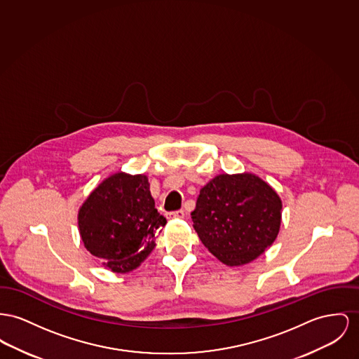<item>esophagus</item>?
<instances>
[{
    "label": "esophagus",
    "mask_w": 359,
    "mask_h": 359,
    "mask_svg": "<svg viewBox=\"0 0 359 359\" xmlns=\"http://www.w3.org/2000/svg\"><path fill=\"white\" fill-rule=\"evenodd\" d=\"M184 216H185V211H184V210H178V211L168 212V217H184Z\"/></svg>",
    "instance_id": "obj_1"
}]
</instances>
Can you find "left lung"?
<instances>
[{
    "instance_id": "obj_1",
    "label": "left lung",
    "mask_w": 359,
    "mask_h": 359,
    "mask_svg": "<svg viewBox=\"0 0 359 359\" xmlns=\"http://www.w3.org/2000/svg\"><path fill=\"white\" fill-rule=\"evenodd\" d=\"M282 201L253 174H222L198 194L193 227L205 248L226 265L250 263L278 237Z\"/></svg>"
}]
</instances>
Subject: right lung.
I'll return each mask as SVG.
<instances>
[{
	"label": "right lung",
	"instance_id": "right-lung-1",
	"mask_svg": "<svg viewBox=\"0 0 359 359\" xmlns=\"http://www.w3.org/2000/svg\"><path fill=\"white\" fill-rule=\"evenodd\" d=\"M166 224L155 208L145 175L114 174L90 194L79 211L87 250L114 272L139 266L155 248Z\"/></svg>",
	"mask_w": 359,
	"mask_h": 359
}]
</instances>
